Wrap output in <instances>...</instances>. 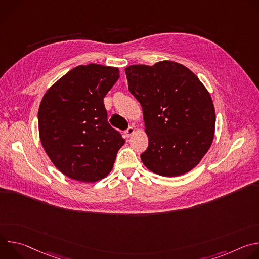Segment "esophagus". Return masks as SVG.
Segmentation results:
<instances>
[{"instance_id": "34e87169", "label": "esophagus", "mask_w": 259, "mask_h": 259, "mask_svg": "<svg viewBox=\"0 0 259 259\" xmlns=\"http://www.w3.org/2000/svg\"><path fill=\"white\" fill-rule=\"evenodd\" d=\"M134 131H135V130H134V128L129 127V128L125 131V136H126V137H130V136L134 133Z\"/></svg>"}]
</instances>
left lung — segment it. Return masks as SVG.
Wrapping results in <instances>:
<instances>
[{
	"label": "left lung",
	"instance_id": "obj_1",
	"mask_svg": "<svg viewBox=\"0 0 259 259\" xmlns=\"http://www.w3.org/2000/svg\"><path fill=\"white\" fill-rule=\"evenodd\" d=\"M125 73L149 137L142 163L168 177L192 170L214 136L215 110L207 89L193 71L173 61L130 65Z\"/></svg>",
	"mask_w": 259,
	"mask_h": 259
}]
</instances>
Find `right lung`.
Listing matches in <instances>:
<instances>
[{
  "instance_id": "obj_1",
  "label": "right lung",
  "mask_w": 259,
  "mask_h": 259,
  "mask_svg": "<svg viewBox=\"0 0 259 259\" xmlns=\"http://www.w3.org/2000/svg\"><path fill=\"white\" fill-rule=\"evenodd\" d=\"M119 77L117 67L79 65L42 99L38 120L43 147L69 178L94 182L113 169L125 139L107 122L103 98Z\"/></svg>"
}]
</instances>
